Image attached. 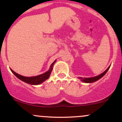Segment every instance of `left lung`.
<instances>
[{
    "mask_svg": "<svg viewBox=\"0 0 122 122\" xmlns=\"http://www.w3.org/2000/svg\"><path fill=\"white\" fill-rule=\"evenodd\" d=\"M110 67V66L108 67V68H107V69H106V71H105L103 73L100 74V75L97 76L93 77H91V78H82V77H80V79H81L82 81H83V82H87V83H88H88H90V82H95V81H96L98 80L101 79V78L103 76L105 75V74H106V73L107 72L108 70L109 69Z\"/></svg>",
    "mask_w": 122,
    "mask_h": 122,
    "instance_id": "1",
    "label": "left lung"
}]
</instances>
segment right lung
<instances>
[{
  "mask_svg": "<svg viewBox=\"0 0 122 122\" xmlns=\"http://www.w3.org/2000/svg\"><path fill=\"white\" fill-rule=\"evenodd\" d=\"M56 61L54 62H53V64H51L50 66V69L48 71H47L46 72H45V73L42 74V75L37 76H33V77H25L23 76H21L19 74L15 73L14 71H12V69H11V72L14 74L15 76H16L19 79L21 80L22 81H24L26 83L30 84L32 85H38L41 84L42 82H43L44 81H45L46 80H47L49 77L50 73H51V71L53 69V66L54 64L55 63Z\"/></svg>",
  "mask_w": 122,
  "mask_h": 122,
  "instance_id": "obj_1",
  "label": "right lung"
}]
</instances>
